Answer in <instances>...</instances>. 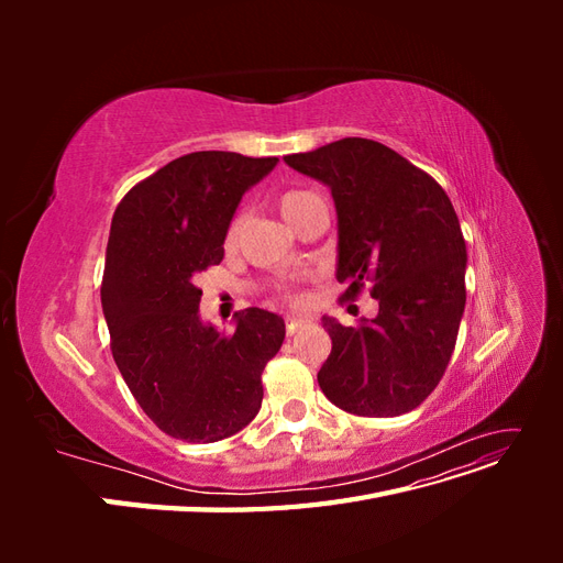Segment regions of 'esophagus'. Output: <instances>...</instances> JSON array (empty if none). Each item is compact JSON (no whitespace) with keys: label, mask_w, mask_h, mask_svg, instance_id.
<instances>
[{"label":"esophagus","mask_w":563,"mask_h":563,"mask_svg":"<svg viewBox=\"0 0 563 563\" xmlns=\"http://www.w3.org/2000/svg\"><path fill=\"white\" fill-rule=\"evenodd\" d=\"M284 321H286V333H288V335H294V333H296V331H298V329L302 327V323L308 321V319H302V317H286Z\"/></svg>","instance_id":"esophagus-1"}]
</instances>
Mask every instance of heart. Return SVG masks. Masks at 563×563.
Masks as SVG:
<instances>
[{"label":"heart","instance_id":"heart-1","mask_svg":"<svg viewBox=\"0 0 563 563\" xmlns=\"http://www.w3.org/2000/svg\"><path fill=\"white\" fill-rule=\"evenodd\" d=\"M319 197L312 192V190H286L282 197H279V211L282 216L286 218V223L296 228L298 218L302 216V211L310 207L312 201H317ZM240 234H242V218H234L230 228H228V234H225V246L232 249L236 242H240ZM288 298L291 300H300V294H288Z\"/></svg>","mask_w":563,"mask_h":563}]
</instances>
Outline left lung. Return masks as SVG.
<instances>
[{
    "label": "left lung",
    "instance_id": "8db88e82",
    "mask_svg": "<svg viewBox=\"0 0 563 563\" xmlns=\"http://www.w3.org/2000/svg\"><path fill=\"white\" fill-rule=\"evenodd\" d=\"M296 172L331 187L338 211L340 300L368 284L378 317L343 327L323 317L331 354L323 395L364 418L413 411L451 362L465 310L467 249L449 195L391 147L343 139L288 155Z\"/></svg>",
    "mask_w": 563,
    "mask_h": 563
}]
</instances>
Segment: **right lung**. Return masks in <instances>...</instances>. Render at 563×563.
I'll return each mask as SVG.
<instances>
[{
	"mask_svg": "<svg viewBox=\"0 0 563 563\" xmlns=\"http://www.w3.org/2000/svg\"><path fill=\"white\" fill-rule=\"evenodd\" d=\"M277 162L192 152L133 185L112 216L100 284L110 350L133 399L174 439L211 444L261 411L284 319L249 308L234 333H218L199 319L197 277L223 261L236 203Z\"/></svg>",
	"mask_w": 563,
	"mask_h": 563,
	"instance_id": "1",
	"label": "right lung"
}]
</instances>
